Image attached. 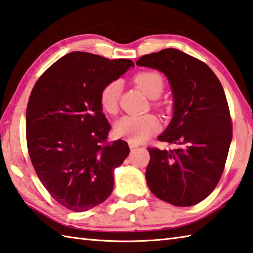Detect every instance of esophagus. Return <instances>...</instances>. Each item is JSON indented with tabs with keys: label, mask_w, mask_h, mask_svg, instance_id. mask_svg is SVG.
<instances>
[{
	"label": "esophagus",
	"mask_w": 253,
	"mask_h": 253,
	"mask_svg": "<svg viewBox=\"0 0 253 253\" xmlns=\"http://www.w3.org/2000/svg\"><path fill=\"white\" fill-rule=\"evenodd\" d=\"M128 145H129V148H130L131 150H132V149H135V148H137V147H138V145L135 144V142H131V141L128 142Z\"/></svg>",
	"instance_id": "esophagus-1"
}]
</instances>
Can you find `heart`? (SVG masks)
Returning <instances> with one entry per match:
<instances>
[{
    "instance_id": "b5f03b06",
    "label": "heart",
    "mask_w": 253,
    "mask_h": 253,
    "mask_svg": "<svg viewBox=\"0 0 253 253\" xmlns=\"http://www.w3.org/2000/svg\"><path fill=\"white\" fill-rule=\"evenodd\" d=\"M134 82L149 98L159 97L165 87L163 76L155 71L138 73L134 77ZM122 90L123 84L119 80H113L103 86L99 94V103L104 112L111 115L117 113ZM159 119L153 114L140 116L128 115L115 123L114 131L118 137L137 144L153 136L159 129Z\"/></svg>"
}]
</instances>
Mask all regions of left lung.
Masks as SVG:
<instances>
[{"label": "left lung", "mask_w": 253, "mask_h": 253, "mask_svg": "<svg viewBox=\"0 0 253 253\" xmlns=\"http://www.w3.org/2000/svg\"><path fill=\"white\" fill-rule=\"evenodd\" d=\"M136 64L163 72L173 96L172 119L158 140L178 147H149L147 185L168 204L194 206L218 185L231 144L232 123L221 83L207 64L176 48L144 55Z\"/></svg>", "instance_id": "left-lung-1"}]
</instances>
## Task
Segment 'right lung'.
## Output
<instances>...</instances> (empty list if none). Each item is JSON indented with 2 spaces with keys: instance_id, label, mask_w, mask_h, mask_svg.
Returning <instances> with one entry per match:
<instances>
[{
  "instance_id": "add662e5",
  "label": "right lung",
  "mask_w": 253,
  "mask_h": 253,
  "mask_svg": "<svg viewBox=\"0 0 253 253\" xmlns=\"http://www.w3.org/2000/svg\"><path fill=\"white\" fill-rule=\"evenodd\" d=\"M134 66L72 52L45 71L26 108L27 150L49 195L66 209L83 212L104 203L114 188V169L129 154L125 140L107 142L111 125L103 114V86Z\"/></svg>"
}]
</instances>
